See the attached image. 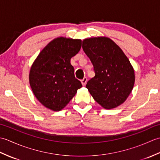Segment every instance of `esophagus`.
Masks as SVG:
<instances>
[{"mask_svg": "<svg viewBox=\"0 0 160 160\" xmlns=\"http://www.w3.org/2000/svg\"><path fill=\"white\" fill-rule=\"evenodd\" d=\"M87 78L86 77H84L83 79L81 80V82H82V86H85L86 84H87Z\"/></svg>", "mask_w": 160, "mask_h": 160, "instance_id": "obj_1", "label": "esophagus"}]
</instances>
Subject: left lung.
Returning <instances> with one entry per match:
<instances>
[{
  "label": "left lung",
  "instance_id": "8db88e82",
  "mask_svg": "<svg viewBox=\"0 0 160 160\" xmlns=\"http://www.w3.org/2000/svg\"><path fill=\"white\" fill-rule=\"evenodd\" d=\"M82 48L96 73L86 85L93 99L107 109L124 103L133 88L135 72L123 51L105 36L84 39Z\"/></svg>",
  "mask_w": 160,
  "mask_h": 160
}]
</instances>
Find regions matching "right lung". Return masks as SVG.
Segmentation results:
<instances>
[{"label":"right lung","mask_w":160,"mask_h":160,"mask_svg":"<svg viewBox=\"0 0 160 160\" xmlns=\"http://www.w3.org/2000/svg\"><path fill=\"white\" fill-rule=\"evenodd\" d=\"M81 46L80 39L58 37L44 47L32 64L30 87L37 100L50 110H62L82 87L70 62Z\"/></svg>","instance_id":"1"}]
</instances>
